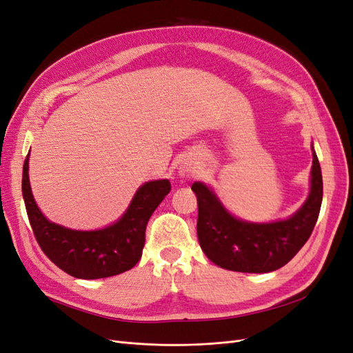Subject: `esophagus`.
<instances>
[{
    "instance_id": "esophagus-1",
    "label": "esophagus",
    "mask_w": 353,
    "mask_h": 353,
    "mask_svg": "<svg viewBox=\"0 0 353 353\" xmlns=\"http://www.w3.org/2000/svg\"><path fill=\"white\" fill-rule=\"evenodd\" d=\"M179 174H181V176L185 178V179H191V178L196 176L197 168L194 165H191V163H183L179 166Z\"/></svg>"
}]
</instances>
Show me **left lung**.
Returning a JSON list of instances; mask_svg holds the SVG:
<instances>
[{"label":"left lung","mask_w":353,"mask_h":353,"mask_svg":"<svg viewBox=\"0 0 353 353\" xmlns=\"http://www.w3.org/2000/svg\"><path fill=\"white\" fill-rule=\"evenodd\" d=\"M311 191L293 216L270 223L234 218L203 183L191 190L197 196V237L201 250L221 268L236 272H271L290 262L311 237L323 201V175L312 147Z\"/></svg>","instance_id":"8db88e82"}]
</instances>
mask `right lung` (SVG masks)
Here are the masks:
<instances>
[{
	"label": "right lung",
	"instance_id": "right-lung-1",
	"mask_svg": "<svg viewBox=\"0 0 353 353\" xmlns=\"http://www.w3.org/2000/svg\"><path fill=\"white\" fill-rule=\"evenodd\" d=\"M29 154L25 159L22 191L32 231L47 258L66 274L82 280L105 279L131 270L141 259L145 227L170 191L168 179L148 181L135 193L122 218L108 228L77 231L50 222L32 196Z\"/></svg>",
	"mask_w": 353,
	"mask_h": 353
}]
</instances>
